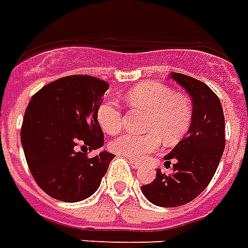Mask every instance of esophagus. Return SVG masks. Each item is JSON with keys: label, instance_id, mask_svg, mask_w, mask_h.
Wrapping results in <instances>:
<instances>
[{"label": "esophagus", "instance_id": "obj_1", "mask_svg": "<svg viewBox=\"0 0 248 248\" xmlns=\"http://www.w3.org/2000/svg\"><path fill=\"white\" fill-rule=\"evenodd\" d=\"M130 163H131V166L134 167V169H140V163L137 161H133V159H130Z\"/></svg>", "mask_w": 248, "mask_h": 248}]
</instances>
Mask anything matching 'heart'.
<instances>
[{
    "label": "heart",
    "instance_id": "heart-1",
    "mask_svg": "<svg viewBox=\"0 0 248 248\" xmlns=\"http://www.w3.org/2000/svg\"><path fill=\"white\" fill-rule=\"evenodd\" d=\"M124 99L130 108L145 111L142 129L147 133L140 135L126 133L111 140L108 147L118 155L142 161L158 150L161 140L167 146L175 145L191 126V101L163 83H140L126 93ZM95 115L101 129L108 134H117L124 127V111L115 98H103L97 106Z\"/></svg>",
    "mask_w": 248,
    "mask_h": 248
}]
</instances>
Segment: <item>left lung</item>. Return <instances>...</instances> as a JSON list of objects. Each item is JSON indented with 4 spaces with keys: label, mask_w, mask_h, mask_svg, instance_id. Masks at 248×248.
Returning a JSON list of instances; mask_svg holds the SVG:
<instances>
[{
    "label": "left lung",
    "mask_w": 248,
    "mask_h": 248,
    "mask_svg": "<svg viewBox=\"0 0 248 248\" xmlns=\"http://www.w3.org/2000/svg\"><path fill=\"white\" fill-rule=\"evenodd\" d=\"M192 98V122L188 133L174 150L165 156L172 174L156 171L151 183L142 186L145 197L161 207H178L201 194L211 182L223 154L224 115L218 95L199 79L172 73Z\"/></svg>",
    "instance_id": "1"
}]
</instances>
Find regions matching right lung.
<instances>
[{
  "instance_id": "right-lung-1",
  "label": "right lung",
  "mask_w": 248,
  "mask_h": 248,
  "mask_svg": "<svg viewBox=\"0 0 248 248\" xmlns=\"http://www.w3.org/2000/svg\"><path fill=\"white\" fill-rule=\"evenodd\" d=\"M108 89L97 77L76 74L47 83L30 99L21 143L31 175L47 195L79 202L101 185L114 154L89 156L87 150L103 146L95 111Z\"/></svg>"
}]
</instances>
